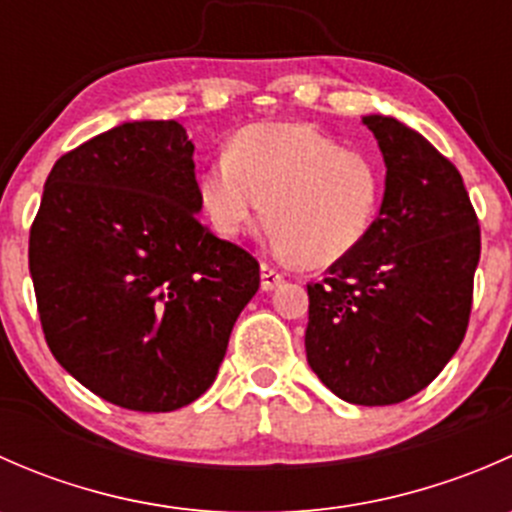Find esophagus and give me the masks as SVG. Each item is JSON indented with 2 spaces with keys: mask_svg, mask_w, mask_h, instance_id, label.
Wrapping results in <instances>:
<instances>
[{
  "mask_svg": "<svg viewBox=\"0 0 512 512\" xmlns=\"http://www.w3.org/2000/svg\"><path fill=\"white\" fill-rule=\"evenodd\" d=\"M260 287L265 289V292H272V289H277L282 285V282H285V277L280 275V272L275 270V267H270L267 265V262H262V267H260Z\"/></svg>",
  "mask_w": 512,
  "mask_h": 512,
  "instance_id": "obj_1",
  "label": "esophagus"
}]
</instances>
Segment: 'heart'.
I'll use <instances>...</instances> for the list:
<instances>
[{
	"instance_id": "heart-1",
	"label": "heart",
	"mask_w": 512,
	"mask_h": 512,
	"mask_svg": "<svg viewBox=\"0 0 512 512\" xmlns=\"http://www.w3.org/2000/svg\"><path fill=\"white\" fill-rule=\"evenodd\" d=\"M384 175L369 153L344 148L307 123H257L205 165L198 198L210 227L235 240L270 218L277 255L309 267L342 262L361 247L381 208Z\"/></svg>"
}]
</instances>
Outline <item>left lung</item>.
I'll return each instance as SVG.
<instances>
[{"mask_svg":"<svg viewBox=\"0 0 512 512\" xmlns=\"http://www.w3.org/2000/svg\"><path fill=\"white\" fill-rule=\"evenodd\" d=\"M386 180L361 247L307 285V361L339 399L389 406L426 389L471 317L480 227L461 173L421 133L369 113Z\"/></svg>","mask_w":512,"mask_h":512,"instance_id":"obj_1","label":"left lung"}]
</instances>
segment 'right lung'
<instances>
[{
	"instance_id": "obj_1",
	"label": "right lung",
	"mask_w": 512,
	"mask_h": 512,
	"mask_svg": "<svg viewBox=\"0 0 512 512\" xmlns=\"http://www.w3.org/2000/svg\"><path fill=\"white\" fill-rule=\"evenodd\" d=\"M193 141L178 121H123L61 156L29 235L46 344L128 411L193 404L260 287L250 252L198 220Z\"/></svg>"
}]
</instances>
